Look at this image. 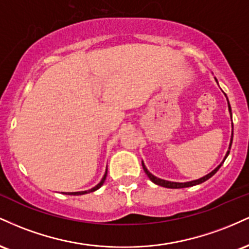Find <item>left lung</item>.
Masks as SVG:
<instances>
[{"mask_svg": "<svg viewBox=\"0 0 249 249\" xmlns=\"http://www.w3.org/2000/svg\"><path fill=\"white\" fill-rule=\"evenodd\" d=\"M215 81H216V79H215ZM216 83H218V81H216ZM227 101H228V99H227ZM228 110H230V112H231V117H232V111H231V105H230V103H228ZM232 142H233V132H232V137H231V144H230V148H228L227 153H226V156H225L224 160H222L221 164H220L218 167H215V168H214V170L212 171V172H211V173H208L207 176L202 177V178H200V179L192 180V181H187V182H174V181H167V180H164V179H160V178H157V177H154L152 173H150V172H148V170H147V168H146V166H145V165H144V162H142V168H144L145 173L147 174V177H148V178H150L151 181H153L154 184H156V185H159V186L166 187V188H184V187H191V186H194V185H199V184H201V182L206 181V180H208V179L211 178V177H213L214 174L216 173V171H218L219 168L221 167V165L224 164V161L226 160V158H227V156H228V154H230L231 146H232Z\"/></svg>", "mask_w": 249, "mask_h": 249, "instance_id": "obj_1", "label": "left lung"}]
</instances>
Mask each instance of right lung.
Returning <instances> with one entry per match:
<instances>
[{
    "instance_id": "add662e5",
    "label": "right lung",
    "mask_w": 249,
    "mask_h": 249,
    "mask_svg": "<svg viewBox=\"0 0 249 249\" xmlns=\"http://www.w3.org/2000/svg\"><path fill=\"white\" fill-rule=\"evenodd\" d=\"M107 172H105V174H104V177H103L101 181H99V184H97L96 186L91 188V190H89V191H82V192H69V193H64V194H69V196H82V194H87V193H90V192H95V191L98 190V188L101 187L103 184H104L105 179H107Z\"/></svg>"
}]
</instances>
